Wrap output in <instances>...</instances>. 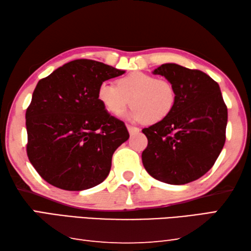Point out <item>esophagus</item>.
Listing matches in <instances>:
<instances>
[{"label": "esophagus", "instance_id": "34e87169", "mask_svg": "<svg viewBox=\"0 0 251 251\" xmlns=\"http://www.w3.org/2000/svg\"><path fill=\"white\" fill-rule=\"evenodd\" d=\"M127 129H128L130 136H133L135 134H138L139 133V128H137V127H134V126L127 125Z\"/></svg>", "mask_w": 251, "mask_h": 251}]
</instances>
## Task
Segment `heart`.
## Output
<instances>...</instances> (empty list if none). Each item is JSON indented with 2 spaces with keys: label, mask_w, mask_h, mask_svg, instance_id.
<instances>
[{
  "label": "heart",
  "mask_w": 251,
  "mask_h": 251,
  "mask_svg": "<svg viewBox=\"0 0 251 251\" xmlns=\"http://www.w3.org/2000/svg\"><path fill=\"white\" fill-rule=\"evenodd\" d=\"M98 100L113 116L122 115L130 100V120L153 125L172 114L176 104V90L169 80L133 72L118 79L116 85L102 82L98 89Z\"/></svg>",
  "instance_id": "obj_1"
}]
</instances>
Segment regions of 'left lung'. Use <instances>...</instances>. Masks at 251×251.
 I'll use <instances>...</instances> for the list:
<instances>
[{
    "mask_svg": "<svg viewBox=\"0 0 251 251\" xmlns=\"http://www.w3.org/2000/svg\"><path fill=\"white\" fill-rule=\"evenodd\" d=\"M153 75L172 82L176 104L167 120L143 129L148 139L143 165L154 179L186 184L211 169L224 147L226 104L217 82L202 71L165 63Z\"/></svg>",
    "mask_w": 251,
    "mask_h": 251,
    "instance_id": "left-lung-1",
    "label": "left lung"
}]
</instances>
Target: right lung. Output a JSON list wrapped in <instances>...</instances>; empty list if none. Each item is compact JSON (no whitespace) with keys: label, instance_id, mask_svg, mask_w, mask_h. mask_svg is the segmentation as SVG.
<instances>
[{"label":"right lung","instance_id":"add662e5","mask_svg":"<svg viewBox=\"0 0 251 251\" xmlns=\"http://www.w3.org/2000/svg\"><path fill=\"white\" fill-rule=\"evenodd\" d=\"M123 74L78 59L39 80L26 111L27 156L49 184L82 191L106 179L114 151L129 134L124 122L104 110L98 89Z\"/></svg>","mask_w":251,"mask_h":251}]
</instances>
